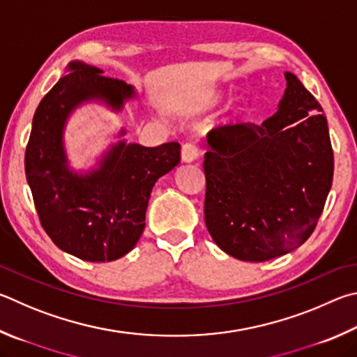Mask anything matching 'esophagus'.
<instances>
[{
    "label": "esophagus",
    "mask_w": 357,
    "mask_h": 357,
    "mask_svg": "<svg viewBox=\"0 0 357 357\" xmlns=\"http://www.w3.org/2000/svg\"><path fill=\"white\" fill-rule=\"evenodd\" d=\"M181 158L184 162H193L199 158V148L195 144H185L181 150Z\"/></svg>",
    "instance_id": "34e87169"
}]
</instances>
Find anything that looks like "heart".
I'll use <instances>...</instances> for the list:
<instances>
[{
	"label": "heart",
	"mask_w": 357,
	"mask_h": 357,
	"mask_svg": "<svg viewBox=\"0 0 357 357\" xmlns=\"http://www.w3.org/2000/svg\"><path fill=\"white\" fill-rule=\"evenodd\" d=\"M218 100V96H213V98H212V102H215Z\"/></svg>",
	"instance_id": "1"
}]
</instances>
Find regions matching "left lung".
Masks as SVG:
<instances>
[{
	"instance_id": "8db88e82",
	"label": "left lung",
	"mask_w": 357,
	"mask_h": 357,
	"mask_svg": "<svg viewBox=\"0 0 357 357\" xmlns=\"http://www.w3.org/2000/svg\"><path fill=\"white\" fill-rule=\"evenodd\" d=\"M284 76L273 116L207 134L204 222L213 242L241 261H268L306 242L333 185L326 116L294 73Z\"/></svg>"
}]
</instances>
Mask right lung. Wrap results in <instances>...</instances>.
Wrapping results in <instances>:
<instances>
[{
  "mask_svg": "<svg viewBox=\"0 0 357 357\" xmlns=\"http://www.w3.org/2000/svg\"><path fill=\"white\" fill-rule=\"evenodd\" d=\"M67 68L70 73L43 96L32 119L26 179L42 228L57 248L89 262L115 261L139 242L153 187L179 164L181 145L146 148L120 140L98 168L84 174L71 170L63 148L70 114L92 100L120 111L135 92L84 62H70Z\"/></svg>",
  "mask_w": 357,
  "mask_h": 357,
  "instance_id": "right-lung-1",
  "label": "right lung"
}]
</instances>
